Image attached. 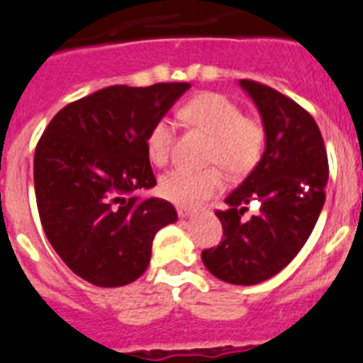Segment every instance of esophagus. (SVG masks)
<instances>
[{
    "label": "esophagus",
    "instance_id": "obj_1",
    "mask_svg": "<svg viewBox=\"0 0 363 363\" xmlns=\"http://www.w3.org/2000/svg\"><path fill=\"white\" fill-rule=\"evenodd\" d=\"M176 211H178L179 218H191V216H194V213H196V209H194V207H191V205H178V207H176Z\"/></svg>",
    "mask_w": 363,
    "mask_h": 363
}]
</instances>
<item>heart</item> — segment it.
Here are the masks:
<instances>
[{
    "instance_id": "heart-1",
    "label": "heart",
    "mask_w": 363,
    "mask_h": 363,
    "mask_svg": "<svg viewBox=\"0 0 363 363\" xmlns=\"http://www.w3.org/2000/svg\"><path fill=\"white\" fill-rule=\"evenodd\" d=\"M179 118L192 129L209 134V162L220 163L230 176H243L258 163L264 150V127L243 116L233 99L218 92H203L179 108ZM174 129L169 120H158L147 136V154L154 165L169 162ZM225 178L218 165L201 171L174 169L160 178V192L174 203H196L223 187Z\"/></svg>"
}]
</instances>
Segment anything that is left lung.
<instances>
[{"mask_svg": "<svg viewBox=\"0 0 363 363\" xmlns=\"http://www.w3.org/2000/svg\"><path fill=\"white\" fill-rule=\"evenodd\" d=\"M240 86L258 108L265 150L216 213L223 240L201 259L221 281L255 285L278 274L306 245L325 203L329 163L309 112L262 83L240 79ZM251 201H259V213L243 220Z\"/></svg>", "mask_w": 363, "mask_h": 363, "instance_id": "1", "label": "left lung"}]
</instances>
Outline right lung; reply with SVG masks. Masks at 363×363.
Wrapping results in <instances>:
<instances>
[{"mask_svg": "<svg viewBox=\"0 0 363 363\" xmlns=\"http://www.w3.org/2000/svg\"><path fill=\"white\" fill-rule=\"evenodd\" d=\"M189 83L114 85L57 112L34 152L41 225L54 251L79 278L121 287L150 264L152 240L178 220L160 198H142L156 178L147 136Z\"/></svg>", "mask_w": 363, "mask_h": 363, "instance_id": "right-lung-1", "label": "right lung"}]
</instances>
